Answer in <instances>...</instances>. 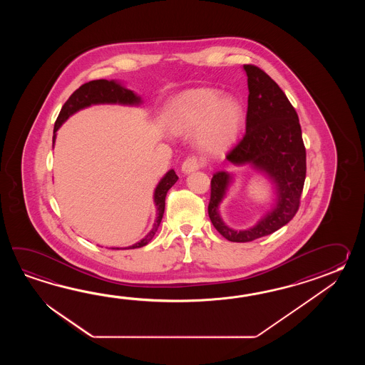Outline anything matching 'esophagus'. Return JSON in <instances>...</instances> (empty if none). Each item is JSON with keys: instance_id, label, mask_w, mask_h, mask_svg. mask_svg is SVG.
<instances>
[{"instance_id": "34e87169", "label": "esophagus", "mask_w": 365, "mask_h": 365, "mask_svg": "<svg viewBox=\"0 0 365 365\" xmlns=\"http://www.w3.org/2000/svg\"><path fill=\"white\" fill-rule=\"evenodd\" d=\"M203 165H205V163L202 162L200 158H197V156H189V158H186L185 160H184V163L181 165V171L184 172V173H190V172L200 170Z\"/></svg>"}]
</instances>
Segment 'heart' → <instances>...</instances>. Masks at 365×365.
Returning <instances> with one entry per match:
<instances>
[{
	"label": "heart",
	"mask_w": 365,
	"mask_h": 365,
	"mask_svg": "<svg viewBox=\"0 0 365 365\" xmlns=\"http://www.w3.org/2000/svg\"><path fill=\"white\" fill-rule=\"evenodd\" d=\"M245 120L242 104L233 96H220L212 88L180 93L167 110V125L175 134L195 132V142L210 155L230 151Z\"/></svg>",
	"instance_id": "1"
}]
</instances>
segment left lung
Wrapping results in <instances>:
<instances>
[{"label": "left lung", "instance_id": "1", "mask_svg": "<svg viewBox=\"0 0 365 365\" xmlns=\"http://www.w3.org/2000/svg\"><path fill=\"white\" fill-rule=\"evenodd\" d=\"M248 76V110L242 140L227 154L233 165L252 164L275 184L277 205L255 227L235 231L219 215V205L232 180L219 171L211 179L209 217L227 240L248 242L278 231L295 217L307 175V153L295 108L264 70L244 65Z\"/></svg>", "mask_w": 365, "mask_h": 365}]
</instances>
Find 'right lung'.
<instances>
[{
  "instance_id": "1",
  "label": "right lung",
  "mask_w": 365,
  "mask_h": 365,
  "mask_svg": "<svg viewBox=\"0 0 365 365\" xmlns=\"http://www.w3.org/2000/svg\"><path fill=\"white\" fill-rule=\"evenodd\" d=\"M140 104V98L133 93L132 90H128L121 85H118L115 81H107V79H96L87 82L85 85L81 86L78 90L70 95L69 99L65 101V104L62 106L60 115L57 117L55 123V129H53V143L56 140V132L58 130V128L61 126L62 123H65L73 113H76L79 109L90 107L91 104ZM178 175L175 173L173 170L167 172L163 179L160 180V182L158 184L154 193V202L156 206V220L153 230L145 236V239L138 241L137 244H134L132 247H128L124 249H135L140 248L148 245L150 241L153 240L154 235L158 231V227L162 222L163 217L164 207H165V195L168 193V190L172 186L175 185V182L178 181Z\"/></svg>"
}]
</instances>
